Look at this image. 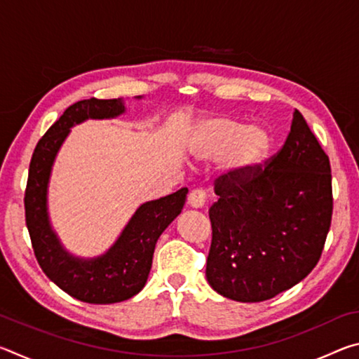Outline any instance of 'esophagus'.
<instances>
[{
    "label": "esophagus",
    "instance_id": "1",
    "mask_svg": "<svg viewBox=\"0 0 359 359\" xmlns=\"http://www.w3.org/2000/svg\"><path fill=\"white\" fill-rule=\"evenodd\" d=\"M205 199H208V194H205L203 188H194V190H191L190 194H188V204H190L193 209L204 208Z\"/></svg>",
    "mask_w": 359,
    "mask_h": 359
}]
</instances>
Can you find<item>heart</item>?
Wrapping results in <instances>:
<instances>
[{
    "instance_id": "heart-1",
    "label": "heart",
    "mask_w": 359,
    "mask_h": 359,
    "mask_svg": "<svg viewBox=\"0 0 359 359\" xmlns=\"http://www.w3.org/2000/svg\"><path fill=\"white\" fill-rule=\"evenodd\" d=\"M191 151L198 160L222 156L224 174L247 179L263 168L271 151V137L258 126L247 128L245 123L229 115H215L196 125Z\"/></svg>"
}]
</instances>
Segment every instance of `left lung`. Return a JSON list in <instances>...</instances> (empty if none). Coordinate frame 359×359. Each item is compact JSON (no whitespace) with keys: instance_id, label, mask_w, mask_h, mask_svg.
I'll return each mask as SVG.
<instances>
[{"instance_id":"obj_1","label":"left lung","mask_w":359,"mask_h":359,"mask_svg":"<svg viewBox=\"0 0 359 359\" xmlns=\"http://www.w3.org/2000/svg\"><path fill=\"white\" fill-rule=\"evenodd\" d=\"M205 277L218 294L261 302L306 278L332 217L330 158L294 111L283 147L247 179L215 180Z\"/></svg>"}]
</instances>
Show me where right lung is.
Instances as JSON below:
<instances>
[{
  "label": "right lung",
  "instance_id": "obj_1",
  "mask_svg": "<svg viewBox=\"0 0 359 359\" xmlns=\"http://www.w3.org/2000/svg\"><path fill=\"white\" fill-rule=\"evenodd\" d=\"M141 96H137V100ZM125 112L117 100L77 101L39 139L29 163L25 220L41 269L65 293L88 304H114L137 294L147 282L155 244L184 209L188 188L144 203L109 250L96 258H77L65 250L47 212V188L60 147L74 125L88 118H114Z\"/></svg>",
  "mask_w": 359,
  "mask_h": 359
}]
</instances>
